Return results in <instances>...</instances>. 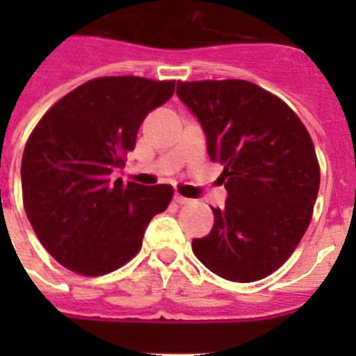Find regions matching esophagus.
<instances>
[{"instance_id": "obj_1", "label": "esophagus", "mask_w": 356, "mask_h": 356, "mask_svg": "<svg viewBox=\"0 0 356 356\" xmlns=\"http://www.w3.org/2000/svg\"><path fill=\"white\" fill-rule=\"evenodd\" d=\"M175 201L178 203V205H188V203H191L193 200H188V197H185V196H180V194H175Z\"/></svg>"}]
</instances>
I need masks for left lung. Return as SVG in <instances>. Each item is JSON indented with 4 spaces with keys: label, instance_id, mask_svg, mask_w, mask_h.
<instances>
[{
    "label": "left lung",
    "instance_id": "obj_1",
    "mask_svg": "<svg viewBox=\"0 0 356 356\" xmlns=\"http://www.w3.org/2000/svg\"><path fill=\"white\" fill-rule=\"evenodd\" d=\"M197 118L212 162L225 165L228 197L213 226L194 238L201 264L229 282H257L292 254L312 219L319 163L300 118L280 97L246 80L178 81Z\"/></svg>",
    "mask_w": 356,
    "mask_h": 356
}]
</instances>
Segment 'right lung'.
I'll list each match as a JSON object with an SVG mask.
<instances>
[{"instance_id":"1","label":"right lung","mask_w":356,"mask_h":356,"mask_svg":"<svg viewBox=\"0 0 356 356\" xmlns=\"http://www.w3.org/2000/svg\"><path fill=\"white\" fill-rule=\"evenodd\" d=\"M175 92V81L96 78L56 102L31 131L21 162L28 221L56 262L85 276L124 266L147 225L168 209L171 185L112 172L134 151L146 115Z\"/></svg>"}]
</instances>
